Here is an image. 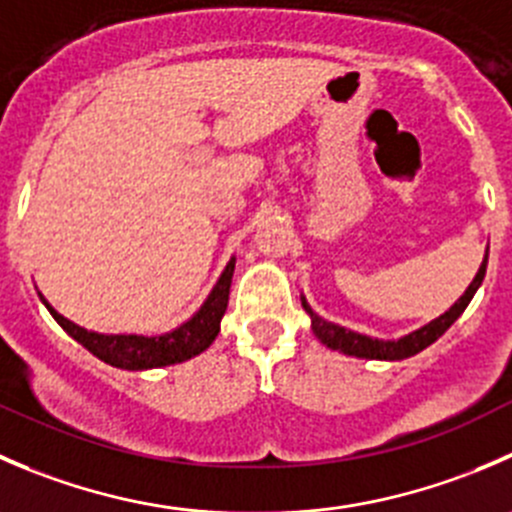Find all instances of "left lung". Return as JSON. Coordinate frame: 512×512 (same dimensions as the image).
Here are the masks:
<instances>
[{"instance_id":"left-lung-1","label":"left lung","mask_w":512,"mask_h":512,"mask_svg":"<svg viewBox=\"0 0 512 512\" xmlns=\"http://www.w3.org/2000/svg\"><path fill=\"white\" fill-rule=\"evenodd\" d=\"M485 267H488V252H485L483 265H480L478 275H475V280L470 282V287L465 290V295L460 297V300L455 302V305L450 307L445 315H440L438 320L428 322L425 327H420V330L400 337V340H375V337L360 335V332L345 330V327L335 325V322L322 320L317 312H312V307L307 305L305 297H302V307H305V312L310 315L312 332H315V337L322 342V345L330 347V350H340V352H345V355H352V357H365V360H405V357L418 355L420 350H425L428 345H433V342L438 340V337L443 335V332L448 330V327L453 325L460 315H463L465 307L470 305L473 295L478 292L480 282H483Z\"/></svg>"}]
</instances>
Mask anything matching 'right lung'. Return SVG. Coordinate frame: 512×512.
Wrapping results in <instances>:
<instances>
[{
	"label": "right lung",
	"mask_w": 512,
	"mask_h": 512,
	"mask_svg": "<svg viewBox=\"0 0 512 512\" xmlns=\"http://www.w3.org/2000/svg\"><path fill=\"white\" fill-rule=\"evenodd\" d=\"M232 272H235V257L227 262L225 272L220 275L217 285L212 287L205 305L197 310V315L187 320L185 325L177 327V330L160 337L99 335V332L84 330V327L69 322L42 295L39 297L47 305V310L52 312L54 320L62 325V330L72 335L79 345L87 347L94 357H99V360H104L112 367H122V370H147V367H165L175 365V362H185L212 345V340L220 332V320L227 310V300H230Z\"/></svg>",
	"instance_id": "obj_1"
}]
</instances>
